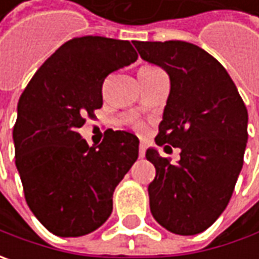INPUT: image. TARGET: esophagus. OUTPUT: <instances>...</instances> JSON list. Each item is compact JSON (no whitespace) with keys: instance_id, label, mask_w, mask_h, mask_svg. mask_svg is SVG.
<instances>
[{"instance_id":"1","label":"esophagus","mask_w":259,"mask_h":259,"mask_svg":"<svg viewBox=\"0 0 259 259\" xmlns=\"http://www.w3.org/2000/svg\"><path fill=\"white\" fill-rule=\"evenodd\" d=\"M145 150H147V147H145V144H141L140 145V157L143 158L145 155Z\"/></svg>"}]
</instances>
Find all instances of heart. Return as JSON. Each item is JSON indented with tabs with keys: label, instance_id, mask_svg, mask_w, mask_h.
Here are the masks:
<instances>
[{
	"label": "heart",
	"instance_id": "obj_1",
	"mask_svg": "<svg viewBox=\"0 0 259 259\" xmlns=\"http://www.w3.org/2000/svg\"><path fill=\"white\" fill-rule=\"evenodd\" d=\"M145 67H147V69H154V67H151V66H145ZM137 128H138V130H143L141 125H137Z\"/></svg>",
	"mask_w": 259,
	"mask_h": 259
}]
</instances>
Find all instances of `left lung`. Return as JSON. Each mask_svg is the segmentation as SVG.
Instances as JSON below:
<instances>
[{
  "mask_svg": "<svg viewBox=\"0 0 259 259\" xmlns=\"http://www.w3.org/2000/svg\"><path fill=\"white\" fill-rule=\"evenodd\" d=\"M134 46L145 62L163 67L170 77L155 143L180 148L177 164L155 148L147 150L155 167L148 186L151 213L173 234H200L228 206L242 170L246 106L224 66L199 46L180 40Z\"/></svg>",
  "mask_w": 259,
  "mask_h": 259,
  "instance_id": "obj_1",
  "label": "left lung"
}]
</instances>
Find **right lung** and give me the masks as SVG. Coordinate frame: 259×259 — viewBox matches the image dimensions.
<instances>
[{
  "label": "right lung",
  "mask_w": 259,
  "mask_h": 259,
  "mask_svg": "<svg viewBox=\"0 0 259 259\" xmlns=\"http://www.w3.org/2000/svg\"><path fill=\"white\" fill-rule=\"evenodd\" d=\"M138 59L126 40L76 37L60 46L20 96L15 165L30 210L57 236H82L106 222L112 194L138 158V138L106 130L89 147L79 134L102 106L106 76Z\"/></svg>",
  "instance_id": "1"
}]
</instances>
